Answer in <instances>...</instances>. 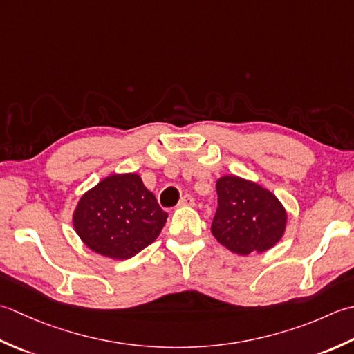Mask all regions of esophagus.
<instances>
[{"label":"esophagus","mask_w":354,"mask_h":354,"mask_svg":"<svg viewBox=\"0 0 354 354\" xmlns=\"http://www.w3.org/2000/svg\"><path fill=\"white\" fill-rule=\"evenodd\" d=\"M194 205V198L191 196H183L178 201V206H192Z\"/></svg>","instance_id":"esophagus-1"}]
</instances>
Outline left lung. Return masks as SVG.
I'll return each instance as SVG.
<instances>
[{
	"label": "left lung",
	"mask_w": 354,
	"mask_h": 354,
	"mask_svg": "<svg viewBox=\"0 0 354 354\" xmlns=\"http://www.w3.org/2000/svg\"><path fill=\"white\" fill-rule=\"evenodd\" d=\"M218 207L212 235L238 255L261 254L283 238L287 211L275 194L252 180L223 176L215 183Z\"/></svg>",
	"instance_id": "left-lung-1"
}]
</instances>
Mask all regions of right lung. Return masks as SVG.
<instances>
[{
	"label": "right lung",
	"mask_w": 354,
	"mask_h": 354,
	"mask_svg": "<svg viewBox=\"0 0 354 354\" xmlns=\"http://www.w3.org/2000/svg\"><path fill=\"white\" fill-rule=\"evenodd\" d=\"M168 214L136 172L111 174L82 194L73 227L86 248L111 259H128L156 241Z\"/></svg>",
	"instance_id": "1"
}]
</instances>
